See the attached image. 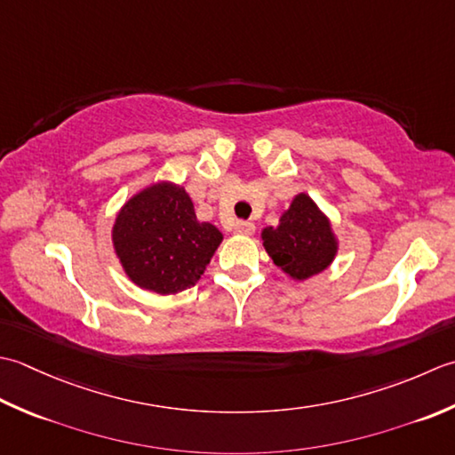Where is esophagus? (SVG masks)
<instances>
[{
	"instance_id": "obj_1",
	"label": "esophagus",
	"mask_w": 455,
	"mask_h": 455,
	"mask_svg": "<svg viewBox=\"0 0 455 455\" xmlns=\"http://www.w3.org/2000/svg\"><path fill=\"white\" fill-rule=\"evenodd\" d=\"M253 231H255L253 221H235L234 234H237V235H253Z\"/></svg>"
}]
</instances>
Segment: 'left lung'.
<instances>
[{
    "label": "left lung",
    "instance_id": "left-lung-1",
    "mask_svg": "<svg viewBox=\"0 0 455 455\" xmlns=\"http://www.w3.org/2000/svg\"><path fill=\"white\" fill-rule=\"evenodd\" d=\"M261 241L273 263L299 283L326 271L339 249L330 218L306 192L292 198L279 226L261 231Z\"/></svg>",
    "mask_w": 455,
    "mask_h": 455
}]
</instances>
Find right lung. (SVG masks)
<instances>
[{
    "mask_svg": "<svg viewBox=\"0 0 455 455\" xmlns=\"http://www.w3.org/2000/svg\"><path fill=\"white\" fill-rule=\"evenodd\" d=\"M221 239L214 224L198 221L184 187L171 180L137 190L119 208L111 228L114 253L127 279L163 296L196 284Z\"/></svg>",
    "mask_w": 455,
    "mask_h": 455,
    "instance_id": "obj_1",
    "label": "right lung"
}]
</instances>
